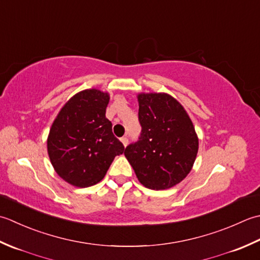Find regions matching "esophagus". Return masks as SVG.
I'll use <instances>...</instances> for the list:
<instances>
[{"label": "esophagus", "instance_id": "obj_1", "mask_svg": "<svg viewBox=\"0 0 260 260\" xmlns=\"http://www.w3.org/2000/svg\"><path fill=\"white\" fill-rule=\"evenodd\" d=\"M120 140H121V142H122V145H123L124 147H126V145H128V138H126V137H122Z\"/></svg>", "mask_w": 260, "mask_h": 260}]
</instances>
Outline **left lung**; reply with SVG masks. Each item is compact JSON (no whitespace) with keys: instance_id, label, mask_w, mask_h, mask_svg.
<instances>
[{"instance_id":"8db88e82","label":"left lung","mask_w":260,"mask_h":260,"mask_svg":"<svg viewBox=\"0 0 260 260\" xmlns=\"http://www.w3.org/2000/svg\"><path fill=\"white\" fill-rule=\"evenodd\" d=\"M139 140L124 156L145 187L171 188L187 176L197 159L199 138L183 105L167 93H140Z\"/></svg>"}]
</instances>
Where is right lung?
Listing matches in <instances>:
<instances>
[{
	"instance_id": "obj_1",
	"label": "right lung",
	"mask_w": 260,
	"mask_h": 260,
	"mask_svg": "<svg viewBox=\"0 0 260 260\" xmlns=\"http://www.w3.org/2000/svg\"><path fill=\"white\" fill-rule=\"evenodd\" d=\"M110 95L96 88L74 95L51 124L47 150L56 173L76 187H88L104 178L114 157L124 147L105 118Z\"/></svg>"
}]
</instances>
